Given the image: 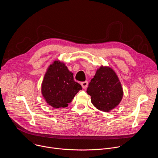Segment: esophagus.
<instances>
[{"mask_svg": "<svg viewBox=\"0 0 158 158\" xmlns=\"http://www.w3.org/2000/svg\"><path fill=\"white\" fill-rule=\"evenodd\" d=\"M82 87L83 89H85L87 87V85H88V82L87 81H84V82H82L81 83Z\"/></svg>", "mask_w": 158, "mask_h": 158, "instance_id": "obj_1", "label": "esophagus"}]
</instances>
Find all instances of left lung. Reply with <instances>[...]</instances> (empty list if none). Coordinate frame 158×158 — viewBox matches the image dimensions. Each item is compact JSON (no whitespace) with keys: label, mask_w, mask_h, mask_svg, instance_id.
<instances>
[{"label":"left lung","mask_w":158,"mask_h":158,"mask_svg":"<svg viewBox=\"0 0 158 158\" xmlns=\"http://www.w3.org/2000/svg\"><path fill=\"white\" fill-rule=\"evenodd\" d=\"M87 93L99 110L109 112L119 105L123 90L116 73L107 66H101L89 84Z\"/></svg>","instance_id":"8db88e82"}]
</instances>
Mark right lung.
<instances>
[{"label": "right lung", "mask_w": 158, "mask_h": 158, "mask_svg": "<svg viewBox=\"0 0 158 158\" xmlns=\"http://www.w3.org/2000/svg\"><path fill=\"white\" fill-rule=\"evenodd\" d=\"M82 89L74 81L73 73L62 62L55 60L44 75L41 92L46 102L54 108L66 107Z\"/></svg>", "instance_id": "obj_1"}]
</instances>
